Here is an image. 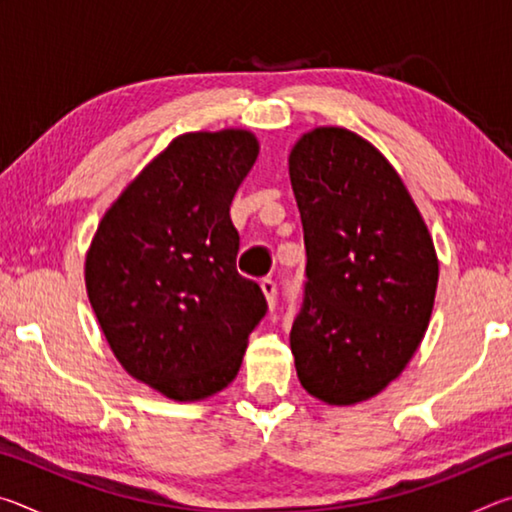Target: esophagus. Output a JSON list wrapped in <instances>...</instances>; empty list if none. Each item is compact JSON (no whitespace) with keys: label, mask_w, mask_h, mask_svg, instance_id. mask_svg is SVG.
<instances>
[{"label":"esophagus","mask_w":512,"mask_h":512,"mask_svg":"<svg viewBox=\"0 0 512 512\" xmlns=\"http://www.w3.org/2000/svg\"><path fill=\"white\" fill-rule=\"evenodd\" d=\"M259 287H262V291H264L268 307L273 309L275 307V298H277V284H275V280H271V277H264V280L259 282Z\"/></svg>","instance_id":"obj_1"}]
</instances>
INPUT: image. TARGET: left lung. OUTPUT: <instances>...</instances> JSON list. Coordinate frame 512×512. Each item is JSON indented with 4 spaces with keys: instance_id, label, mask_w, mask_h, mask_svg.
<instances>
[{
    "instance_id": "left-lung-1",
    "label": "left lung",
    "mask_w": 512,
    "mask_h": 512,
    "mask_svg": "<svg viewBox=\"0 0 512 512\" xmlns=\"http://www.w3.org/2000/svg\"><path fill=\"white\" fill-rule=\"evenodd\" d=\"M305 232V298L291 352L305 391L357 404L418 350L438 287L427 225L395 169L345 128H316L289 155Z\"/></svg>"
}]
</instances>
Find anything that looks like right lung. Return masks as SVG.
<instances>
[{
  "label": "right lung",
  "mask_w": 512,
  "mask_h": 512,
  "mask_svg": "<svg viewBox=\"0 0 512 512\" xmlns=\"http://www.w3.org/2000/svg\"><path fill=\"white\" fill-rule=\"evenodd\" d=\"M257 149L235 128L176 137L103 216L85 259L90 305L115 357L171 400L228 386L266 316L259 284L237 273L230 219Z\"/></svg>",
  "instance_id": "1"
}]
</instances>
